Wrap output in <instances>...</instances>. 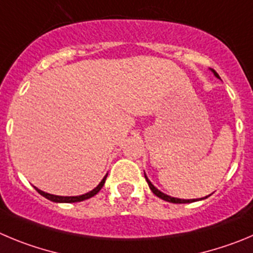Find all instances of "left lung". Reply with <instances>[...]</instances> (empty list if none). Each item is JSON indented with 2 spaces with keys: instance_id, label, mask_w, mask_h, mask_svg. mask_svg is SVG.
Masks as SVG:
<instances>
[{
  "instance_id": "1",
  "label": "left lung",
  "mask_w": 253,
  "mask_h": 253,
  "mask_svg": "<svg viewBox=\"0 0 253 253\" xmlns=\"http://www.w3.org/2000/svg\"><path fill=\"white\" fill-rule=\"evenodd\" d=\"M211 71H212V72H213V75H214V76L217 77V79H219L218 73H217L216 71H214V70H212V68H211ZM145 178H146V181H147L148 186H150L151 191H152V192L155 193V195L157 196V197L162 198V200H165V201H167V202H172V204H190V202H195V201H198L197 198H196V200H181V198L171 197V196L166 195V193H164V192H161V191H160V190H157V188H156L155 186H153L152 183H151V181L148 180V178H147V176H146V174H145ZM207 197H209V196H206V197H205V198H207ZM200 200H204V198H200Z\"/></svg>"
}]
</instances>
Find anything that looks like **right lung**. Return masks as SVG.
Here are the masks:
<instances>
[{"mask_svg": "<svg viewBox=\"0 0 253 253\" xmlns=\"http://www.w3.org/2000/svg\"><path fill=\"white\" fill-rule=\"evenodd\" d=\"M106 177H107V174L103 177L102 181L98 183L97 187L93 188L92 191H89V192L84 193V195H81V196H56V195H51V193L43 192V191L39 190L37 187H35V188H36V191L40 193V195L43 196V197H46L47 200H49V201H52V202H63V204H71V202H81V201H84V200H87V198L93 197L96 193L100 192V190L103 187V185H105Z\"/></svg>", "mask_w": 253, "mask_h": 253, "instance_id": "add662e5", "label": "right lung"}]
</instances>
